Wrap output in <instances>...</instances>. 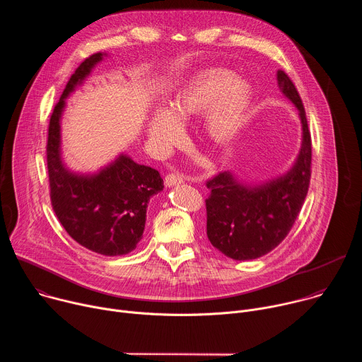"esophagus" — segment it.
I'll list each match as a JSON object with an SVG mask.
<instances>
[{
    "label": "esophagus",
    "mask_w": 362,
    "mask_h": 362,
    "mask_svg": "<svg viewBox=\"0 0 362 362\" xmlns=\"http://www.w3.org/2000/svg\"><path fill=\"white\" fill-rule=\"evenodd\" d=\"M180 183H183V176L179 175V173H169L165 177V185L168 187H172V186H176V185H180Z\"/></svg>",
    "instance_id": "1"
}]
</instances>
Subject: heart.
Segmentation results:
<instances>
[{"label": "heart", "mask_w": 362, "mask_h": 362, "mask_svg": "<svg viewBox=\"0 0 362 362\" xmlns=\"http://www.w3.org/2000/svg\"><path fill=\"white\" fill-rule=\"evenodd\" d=\"M250 106V91L226 70H208L185 87L172 109H159L148 126L150 137L169 148L183 139V129L176 121L186 122L190 116L208 112L206 129L216 144L232 141L242 130Z\"/></svg>", "instance_id": "1"}]
</instances>
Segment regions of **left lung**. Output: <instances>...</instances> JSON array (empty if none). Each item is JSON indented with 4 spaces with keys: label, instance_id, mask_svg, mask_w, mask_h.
Masks as SVG:
<instances>
[{
    "label": "left lung",
    "instance_id": "8db88e82",
    "mask_svg": "<svg viewBox=\"0 0 362 362\" xmlns=\"http://www.w3.org/2000/svg\"><path fill=\"white\" fill-rule=\"evenodd\" d=\"M281 93L293 103L302 126V143L292 168L282 176L247 185L232 172L206 182V233L211 243L235 261H250L275 249L289 233L308 193L313 144L299 93L288 74L276 73Z\"/></svg>",
    "mask_w": 362,
    "mask_h": 362
}]
</instances>
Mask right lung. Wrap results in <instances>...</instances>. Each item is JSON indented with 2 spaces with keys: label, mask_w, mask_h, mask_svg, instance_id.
I'll use <instances>...</instances> for the list:
<instances>
[{
  "label": "right lung",
  "mask_w": 362,
  "mask_h": 362,
  "mask_svg": "<svg viewBox=\"0 0 362 362\" xmlns=\"http://www.w3.org/2000/svg\"><path fill=\"white\" fill-rule=\"evenodd\" d=\"M106 56H90L70 77L49 119L47 168L51 204L67 233L95 253L119 256L140 242L148 200L165 187L160 173L133 162L124 153L95 173L71 172L62 158L66 98Z\"/></svg>",
  "instance_id": "1"
}]
</instances>
